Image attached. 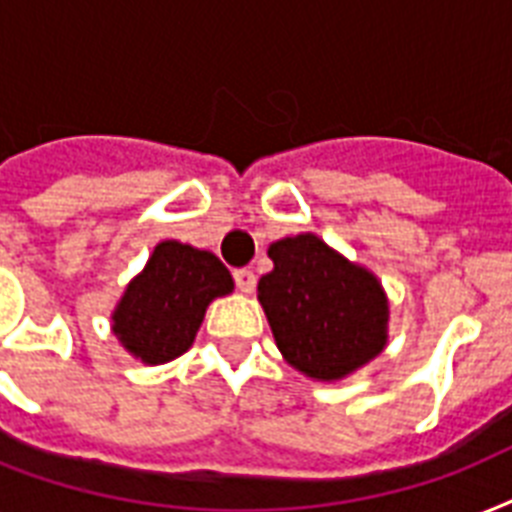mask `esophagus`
Masks as SVG:
<instances>
[{
	"mask_svg": "<svg viewBox=\"0 0 512 512\" xmlns=\"http://www.w3.org/2000/svg\"><path fill=\"white\" fill-rule=\"evenodd\" d=\"M233 279H236V287L244 292V295H249L252 289H255L257 279H255V273L247 271V268H239V271H233Z\"/></svg>",
	"mask_w": 512,
	"mask_h": 512,
	"instance_id": "34e87169",
	"label": "esophagus"
}]
</instances>
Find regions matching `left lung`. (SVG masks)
<instances>
[{
	"label": "left lung",
	"mask_w": 512,
	"mask_h": 512,
	"mask_svg": "<svg viewBox=\"0 0 512 512\" xmlns=\"http://www.w3.org/2000/svg\"><path fill=\"white\" fill-rule=\"evenodd\" d=\"M273 271L257 281V300L292 369L316 382L358 372L388 345L390 305L380 279L316 233L268 247Z\"/></svg>",
	"instance_id": "8db88e82"
}]
</instances>
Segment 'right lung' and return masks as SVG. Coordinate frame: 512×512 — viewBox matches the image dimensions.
Segmentation results:
<instances>
[{
  "instance_id": "obj_1",
  "label": "right lung",
  "mask_w": 512,
  "mask_h": 512,
  "mask_svg": "<svg viewBox=\"0 0 512 512\" xmlns=\"http://www.w3.org/2000/svg\"><path fill=\"white\" fill-rule=\"evenodd\" d=\"M231 292V271L217 255L164 239L124 287L111 313V332L140 364H167L191 348L209 303Z\"/></svg>"
}]
</instances>
